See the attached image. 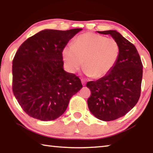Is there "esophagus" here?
Returning <instances> with one entry per match:
<instances>
[{
  "label": "esophagus",
  "mask_w": 153,
  "mask_h": 153,
  "mask_svg": "<svg viewBox=\"0 0 153 153\" xmlns=\"http://www.w3.org/2000/svg\"><path fill=\"white\" fill-rule=\"evenodd\" d=\"M82 85L83 86H85V85H86V82H85V80H84V79H82Z\"/></svg>",
  "instance_id": "esophagus-1"
}]
</instances>
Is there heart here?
Returning <instances> with one entry per match:
<instances>
[{"instance_id": "b5f03b06", "label": "heart", "mask_w": 153, "mask_h": 153, "mask_svg": "<svg viewBox=\"0 0 153 153\" xmlns=\"http://www.w3.org/2000/svg\"><path fill=\"white\" fill-rule=\"evenodd\" d=\"M62 55L70 73H76L83 65L87 76L99 78L108 74L115 65L120 47L113 38L85 33L75 38L73 45L65 46Z\"/></svg>"}]
</instances>
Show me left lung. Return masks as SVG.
Wrapping results in <instances>:
<instances>
[{
  "label": "left lung",
  "mask_w": 153,
  "mask_h": 153,
  "mask_svg": "<svg viewBox=\"0 0 153 153\" xmlns=\"http://www.w3.org/2000/svg\"><path fill=\"white\" fill-rule=\"evenodd\" d=\"M97 32L109 34L120 47L117 61L112 70L86 84L92 92L88 99L90 111L98 120L109 121L123 117L138 102L143 66L135 46L117 31Z\"/></svg>",
  "instance_id": "obj_1"
}]
</instances>
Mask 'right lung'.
I'll return each mask as SVG.
<instances>
[{"mask_svg": "<svg viewBox=\"0 0 153 153\" xmlns=\"http://www.w3.org/2000/svg\"><path fill=\"white\" fill-rule=\"evenodd\" d=\"M82 30H44L19 46L13 61V92L30 117L56 120L82 88L78 77L64 70L62 55L69 41Z\"/></svg>", "mask_w": 153, "mask_h": 153, "instance_id": "right-lung-1", "label": "right lung"}]
</instances>
